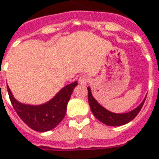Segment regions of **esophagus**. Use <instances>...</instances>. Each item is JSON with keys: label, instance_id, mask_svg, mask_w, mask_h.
Segmentation results:
<instances>
[{"label": "esophagus", "instance_id": "1", "mask_svg": "<svg viewBox=\"0 0 159 159\" xmlns=\"http://www.w3.org/2000/svg\"><path fill=\"white\" fill-rule=\"evenodd\" d=\"M89 80V77L88 75H82L80 76L79 79H78V83L82 85H85V84H88Z\"/></svg>", "mask_w": 159, "mask_h": 159}]
</instances>
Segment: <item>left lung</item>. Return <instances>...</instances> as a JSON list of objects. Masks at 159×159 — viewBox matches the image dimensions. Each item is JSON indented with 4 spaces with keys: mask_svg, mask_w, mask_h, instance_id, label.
I'll return each instance as SVG.
<instances>
[{
    "mask_svg": "<svg viewBox=\"0 0 159 159\" xmlns=\"http://www.w3.org/2000/svg\"><path fill=\"white\" fill-rule=\"evenodd\" d=\"M145 98L143 99V102H141L139 106L136 109H134L133 111L127 112V113H122V114L113 113V112L106 110L105 108H103L102 105H100L98 103V101L93 98L90 88L88 87L89 103V107L91 109L93 115L100 122H102V124L109 125V126H120V125H124L131 120H133L139 113V111H141L143 105V102L145 101Z\"/></svg>",
    "mask_w": 159,
    "mask_h": 159,
    "instance_id": "left-lung-1",
    "label": "left lung"
}]
</instances>
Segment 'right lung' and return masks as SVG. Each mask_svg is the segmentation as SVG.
Returning <instances> with one entry per match:
<instances>
[{"label": "right lung", "mask_w": 159, "mask_h": 159, "mask_svg": "<svg viewBox=\"0 0 159 159\" xmlns=\"http://www.w3.org/2000/svg\"><path fill=\"white\" fill-rule=\"evenodd\" d=\"M77 84V82H74L66 85L51 100L40 105H30L18 102L13 97L7 85V88L10 102L20 119L32 129L45 132L54 129L64 118L68 102Z\"/></svg>", "instance_id": "right-lung-1"}]
</instances>
